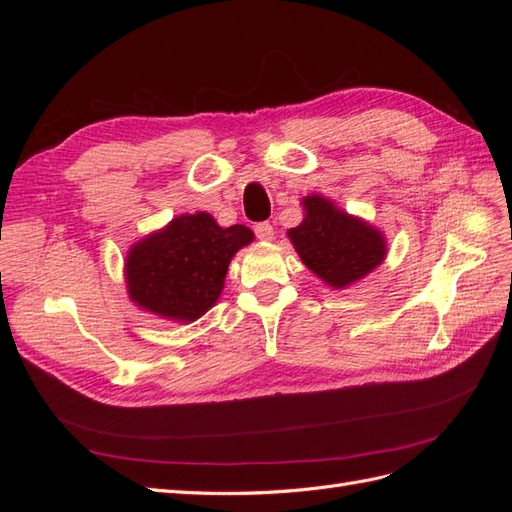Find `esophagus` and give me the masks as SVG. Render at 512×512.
Segmentation results:
<instances>
[{
  "label": "esophagus",
  "instance_id": "34e87169",
  "mask_svg": "<svg viewBox=\"0 0 512 512\" xmlns=\"http://www.w3.org/2000/svg\"><path fill=\"white\" fill-rule=\"evenodd\" d=\"M254 232H256V237L260 239V241H271L273 239V226L269 224V222H260V224H256L254 226Z\"/></svg>",
  "mask_w": 512,
  "mask_h": 512
}]
</instances>
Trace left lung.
I'll list each match as a JSON object with an SVG mask.
<instances>
[{"label":"left lung","instance_id":"left-lung-1","mask_svg":"<svg viewBox=\"0 0 512 512\" xmlns=\"http://www.w3.org/2000/svg\"><path fill=\"white\" fill-rule=\"evenodd\" d=\"M305 220L288 230L309 271L333 288H344L376 269L386 256L384 237L367 222L333 207L322 196L303 200Z\"/></svg>","mask_w":512,"mask_h":512}]
</instances>
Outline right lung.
<instances>
[{
	"instance_id": "right-lung-1",
	"label": "right lung",
	"mask_w": 512,
	"mask_h": 512,
	"mask_svg": "<svg viewBox=\"0 0 512 512\" xmlns=\"http://www.w3.org/2000/svg\"><path fill=\"white\" fill-rule=\"evenodd\" d=\"M252 239L250 228H222L203 211L179 215L130 250V299L147 312L192 322L218 301L230 258Z\"/></svg>"
}]
</instances>
